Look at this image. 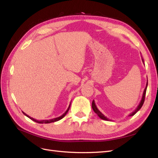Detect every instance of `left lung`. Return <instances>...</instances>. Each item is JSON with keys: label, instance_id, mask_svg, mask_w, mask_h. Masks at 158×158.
Masks as SVG:
<instances>
[{"label": "left lung", "instance_id": "left-lung-1", "mask_svg": "<svg viewBox=\"0 0 158 158\" xmlns=\"http://www.w3.org/2000/svg\"><path fill=\"white\" fill-rule=\"evenodd\" d=\"M142 61H143V62L144 63V60H143V58H142ZM147 84H148V81L147 82V85H146V87H145V89H144V92H143V94L142 98H141V100H140L139 105H138V106L136 107V109H135V110H134L133 112H132V113H131L130 114L129 116H133L134 115H135V114H136L137 112H138L139 110L140 109V108H141V107H142V106H143V103H144V101H145V94H146ZM92 109H93V110H94V112L97 114V115H98V116L100 117V119H103V120H106V121H109V120H110L109 119L107 118L106 117H105V115H104L103 114H102L101 112H100V110L98 109V108H97V106H96V104H95L94 100H93V101H92Z\"/></svg>", "mask_w": 158, "mask_h": 158}]
</instances>
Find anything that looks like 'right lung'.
Segmentation results:
<instances>
[{
  "mask_svg": "<svg viewBox=\"0 0 158 158\" xmlns=\"http://www.w3.org/2000/svg\"><path fill=\"white\" fill-rule=\"evenodd\" d=\"M70 104H71V102L70 103V105H69V107H68V109H67V110H66L65 113H63L61 116H60V117H56V118L51 119L36 120V119H34V118H32V117H30L29 115H27V114H26L24 112H23V113L24 114V115H25L26 117H28V118H30L31 119H32V121H34V122H36V123H52V122H57V121H59V120H60L61 119H62L63 117H64V116L66 115V113H68L69 110V109H70Z\"/></svg>",
  "mask_w": 158,
  "mask_h": 158,
  "instance_id": "add662e5",
  "label": "right lung"
}]
</instances>
